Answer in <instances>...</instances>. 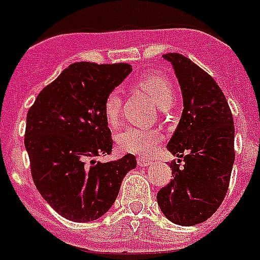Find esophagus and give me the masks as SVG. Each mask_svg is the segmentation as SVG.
I'll list each match as a JSON object with an SVG mask.
<instances>
[{
    "label": "esophagus",
    "mask_w": 260,
    "mask_h": 260,
    "mask_svg": "<svg viewBox=\"0 0 260 260\" xmlns=\"http://www.w3.org/2000/svg\"><path fill=\"white\" fill-rule=\"evenodd\" d=\"M138 165L140 167H150L152 165V160L148 158H138Z\"/></svg>",
    "instance_id": "esophagus-1"
}]
</instances>
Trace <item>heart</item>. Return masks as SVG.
Listing matches in <instances>:
<instances>
[{
    "label": "heart",
    "instance_id": "heart-1",
    "mask_svg": "<svg viewBox=\"0 0 260 260\" xmlns=\"http://www.w3.org/2000/svg\"><path fill=\"white\" fill-rule=\"evenodd\" d=\"M139 89L146 91L155 104L167 109L174 102V87L169 78L158 73H148L136 82ZM104 114L110 125H116L121 114V94L117 89L112 90L104 101ZM162 140L158 131H147L136 126H126L117 135V144L124 152L148 155L156 148Z\"/></svg>",
    "mask_w": 260,
    "mask_h": 260
}]
</instances>
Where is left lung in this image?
Returning <instances> with one entry per match:
<instances>
[{
  "instance_id": "obj_1",
  "label": "left lung",
  "mask_w": 260,
  "mask_h": 260,
  "mask_svg": "<svg viewBox=\"0 0 260 260\" xmlns=\"http://www.w3.org/2000/svg\"><path fill=\"white\" fill-rule=\"evenodd\" d=\"M163 58L173 64L183 110L167 144L179 158L170 165L174 178L159 190L156 200L171 222L190 226L208 220L225 198L235 162L234 117L225 95L208 73L177 52Z\"/></svg>"
}]
</instances>
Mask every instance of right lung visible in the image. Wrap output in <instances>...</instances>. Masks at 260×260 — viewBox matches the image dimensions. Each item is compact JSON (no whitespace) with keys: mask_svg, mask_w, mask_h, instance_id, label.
<instances>
[{"mask_svg":"<svg viewBox=\"0 0 260 260\" xmlns=\"http://www.w3.org/2000/svg\"><path fill=\"white\" fill-rule=\"evenodd\" d=\"M128 63H73L39 93L26 114L25 143L35 186L48 205L75 222L97 220L117 198L135 155L97 162L113 140L106 95L129 75Z\"/></svg>","mask_w":260,"mask_h":260,"instance_id":"1","label":"right lung"}]
</instances>
